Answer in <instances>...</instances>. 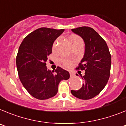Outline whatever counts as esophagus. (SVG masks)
Returning a JSON list of instances; mask_svg holds the SVG:
<instances>
[{
	"label": "esophagus",
	"instance_id": "esophagus-1",
	"mask_svg": "<svg viewBox=\"0 0 126 126\" xmlns=\"http://www.w3.org/2000/svg\"><path fill=\"white\" fill-rule=\"evenodd\" d=\"M69 73H70V76H71V77L74 76V74L73 73V72H69Z\"/></svg>",
	"mask_w": 126,
	"mask_h": 126
}]
</instances>
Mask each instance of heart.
<instances>
[{
  "mask_svg": "<svg viewBox=\"0 0 126 126\" xmlns=\"http://www.w3.org/2000/svg\"><path fill=\"white\" fill-rule=\"evenodd\" d=\"M59 40L57 39V40L54 42V43H53V49H55V48H56L57 45L58 43H59ZM72 41H73V45H75V44H78V43H83V40H82L80 37L77 36H73V37H72ZM62 64H64L65 66L67 67L71 66V64H72V62L69 59H62Z\"/></svg>",
  "mask_w": 126,
  "mask_h": 126,
  "instance_id": "1",
  "label": "heart"
}]
</instances>
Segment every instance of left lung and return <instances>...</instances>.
I'll list each match as a JSON object with an SVG mask.
<instances>
[{"mask_svg": "<svg viewBox=\"0 0 126 126\" xmlns=\"http://www.w3.org/2000/svg\"><path fill=\"white\" fill-rule=\"evenodd\" d=\"M81 36L85 44V51L78 69L84 71L81 75L84 83L79 90H71L73 96L81 100L93 98L106 86L111 68V55L106 42L94 30L82 26L72 29Z\"/></svg>", "mask_w": 126, "mask_h": 126, "instance_id": "obj_1", "label": "left lung"}]
</instances>
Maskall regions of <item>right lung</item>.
<instances>
[{
    "label": "right lung",
    "mask_w": 126,
    "mask_h": 126,
    "mask_svg": "<svg viewBox=\"0 0 126 126\" xmlns=\"http://www.w3.org/2000/svg\"><path fill=\"white\" fill-rule=\"evenodd\" d=\"M40 28L25 37L19 48L16 65L20 81L32 96L38 100L53 97L58 92L62 80H67L69 73L58 67L55 71L48 69L46 61L52 53L54 41L64 32Z\"/></svg>",
    "instance_id": "obj_1"
}]
</instances>
